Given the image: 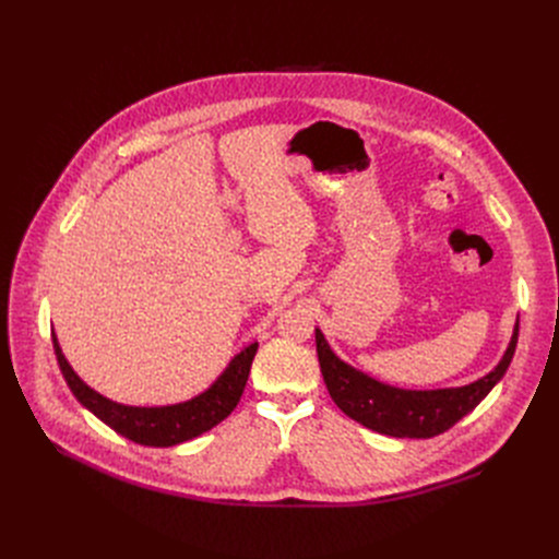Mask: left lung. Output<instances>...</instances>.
<instances>
[{
	"label": "left lung",
	"mask_w": 559,
	"mask_h": 559,
	"mask_svg": "<svg viewBox=\"0 0 559 559\" xmlns=\"http://www.w3.org/2000/svg\"><path fill=\"white\" fill-rule=\"evenodd\" d=\"M516 340L519 321L514 324V333L503 360L487 376L478 378L476 383L447 390H401L380 383V380L340 360L331 350L324 333L314 329L321 376H324L329 394L342 413L380 435L413 439L442 435L472 413L493 390L498 380L506 376L514 356Z\"/></svg>",
	"instance_id": "8db88e82"
}]
</instances>
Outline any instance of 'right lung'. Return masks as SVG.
Returning <instances> with one entry per match:
<instances>
[{
  "label": "right lung",
  "instance_id": "add662e5",
  "mask_svg": "<svg viewBox=\"0 0 559 559\" xmlns=\"http://www.w3.org/2000/svg\"><path fill=\"white\" fill-rule=\"evenodd\" d=\"M51 342L58 367H61L68 388L72 390L76 401L91 409L97 419H102L115 432H120L122 437L142 447H176L224 421L245 392L251 362L258 350V342L245 346L228 362V367L215 383L190 401L160 407H138L115 403L95 392L93 388H87L66 360L56 335H51Z\"/></svg>",
  "mask_w": 559,
  "mask_h": 559
}]
</instances>
